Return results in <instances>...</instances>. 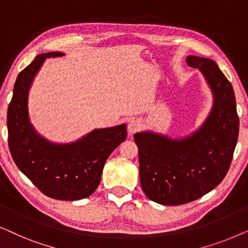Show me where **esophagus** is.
Here are the masks:
<instances>
[{"label": "esophagus", "mask_w": 248, "mask_h": 248, "mask_svg": "<svg viewBox=\"0 0 248 248\" xmlns=\"http://www.w3.org/2000/svg\"><path fill=\"white\" fill-rule=\"evenodd\" d=\"M140 126H141L140 122L137 121V120H131L130 122H128V124H127L128 133H131V134L135 133V132H137L139 128H140Z\"/></svg>", "instance_id": "1"}]
</instances>
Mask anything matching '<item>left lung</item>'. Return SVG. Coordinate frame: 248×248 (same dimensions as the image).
<instances>
[{
  "instance_id": "left-lung-1",
  "label": "left lung",
  "mask_w": 248,
  "mask_h": 248,
  "mask_svg": "<svg viewBox=\"0 0 248 248\" xmlns=\"http://www.w3.org/2000/svg\"><path fill=\"white\" fill-rule=\"evenodd\" d=\"M199 69L213 94V106L194 133L171 139L155 132H139L140 183L144 194L162 205L195 201L218 186L232 164L239 131L232 86L215 61L186 59Z\"/></svg>"
}]
</instances>
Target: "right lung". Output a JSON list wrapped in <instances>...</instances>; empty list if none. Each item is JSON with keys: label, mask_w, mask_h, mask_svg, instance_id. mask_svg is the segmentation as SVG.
Here are the masks:
<instances>
[{"label": "right lung", "mask_w": 248, "mask_h": 248, "mask_svg": "<svg viewBox=\"0 0 248 248\" xmlns=\"http://www.w3.org/2000/svg\"><path fill=\"white\" fill-rule=\"evenodd\" d=\"M36 56L19 73L8 108L9 148L18 168L44 194L56 200L76 201L96 191L109 155L126 139V125L97 128L72 143L49 142L37 133L29 121L28 94L36 74L48 57Z\"/></svg>", "instance_id": "right-lung-1"}]
</instances>
